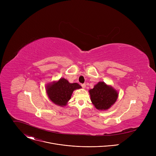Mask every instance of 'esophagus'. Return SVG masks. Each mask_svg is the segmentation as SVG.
Segmentation results:
<instances>
[{"label": "esophagus", "instance_id": "1", "mask_svg": "<svg viewBox=\"0 0 156 156\" xmlns=\"http://www.w3.org/2000/svg\"><path fill=\"white\" fill-rule=\"evenodd\" d=\"M81 86H82V87H83V88H84H84L86 87V84H81Z\"/></svg>", "mask_w": 156, "mask_h": 156}]
</instances>
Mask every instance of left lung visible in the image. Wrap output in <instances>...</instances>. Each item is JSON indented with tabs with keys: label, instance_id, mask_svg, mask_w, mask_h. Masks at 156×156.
Listing matches in <instances>:
<instances>
[{
	"label": "left lung",
	"instance_id": "left-lung-1",
	"mask_svg": "<svg viewBox=\"0 0 156 156\" xmlns=\"http://www.w3.org/2000/svg\"><path fill=\"white\" fill-rule=\"evenodd\" d=\"M93 104L99 110H107L113 105L119 97V92L112 86L99 81L89 90Z\"/></svg>",
	"mask_w": 156,
	"mask_h": 156
}]
</instances>
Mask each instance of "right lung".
Masks as SVG:
<instances>
[{"label": "right lung", "mask_w": 156, "mask_h": 156, "mask_svg": "<svg viewBox=\"0 0 156 156\" xmlns=\"http://www.w3.org/2000/svg\"><path fill=\"white\" fill-rule=\"evenodd\" d=\"M81 86L76 83H70L64 78H61L58 81L48 83L46 91L49 99L54 104L63 107L66 105L71 99L73 92Z\"/></svg>", "instance_id": "right-lung-1"}]
</instances>
